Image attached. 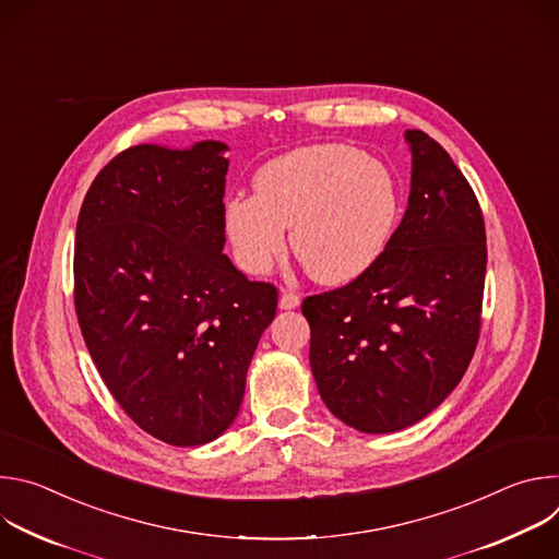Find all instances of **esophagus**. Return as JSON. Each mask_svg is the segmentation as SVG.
I'll return each mask as SVG.
<instances>
[{"mask_svg":"<svg viewBox=\"0 0 559 559\" xmlns=\"http://www.w3.org/2000/svg\"><path fill=\"white\" fill-rule=\"evenodd\" d=\"M278 305H281V309H296V307L300 305V296L294 294V292H289V289H285V292L281 294Z\"/></svg>","mask_w":559,"mask_h":559,"instance_id":"obj_1","label":"esophagus"}]
</instances>
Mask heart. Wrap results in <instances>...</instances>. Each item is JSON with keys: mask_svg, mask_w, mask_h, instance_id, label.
<instances>
[{"mask_svg": "<svg viewBox=\"0 0 559 559\" xmlns=\"http://www.w3.org/2000/svg\"><path fill=\"white\" fill-rule=\"evenodd\" d=\"M403 218V188L391 168L347 143H318L267 162L254 197L225 203L223 221L243 270L265 274L292 250L323 285H345L386 252Z\"/></svg>", "mask_w": 559, "mask_h": 559, "instance_id": "obj_1", "label": "heart"}]
</instances>
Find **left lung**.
<instances>
[{
	"instance_id": "obj_1",
	"label": "left lung",
	"mask_w": 559,
	"mask_h": 559,
	"mask_svg": "<svg viewBox=\"0 0 559 559\" xmlns=\"http://www.w3.org/2000/svg\"><path fill=\"white\" fill-rule=\"evenodd\" d=\"M412 192L380 261L302 300L309 362L328 409L362 433L429 416L462 380L480 338L487 231L447 150L407 130Z\"/></svg>"
}]
</instances>
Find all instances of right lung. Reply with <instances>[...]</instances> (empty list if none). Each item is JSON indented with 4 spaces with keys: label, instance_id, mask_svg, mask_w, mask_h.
<instances>
[{
    "label": "right lung",
    "instance_id": "right-lung-1",
    "mask_svg": "<svg viewBox=\"0 0 559 559\" xmlns=\"http://www.w3.org/2000/svg\"><path fill=\"white\" fill-rule=\"evenodd\" d=\"M225 150L128 147L76 218L74 309L93 362L121 409L175 447L234 423L278 305L223 254Z\"/></svg>",
    "mask_w": 559,
    "mask_h": 559
}]
</instances>
